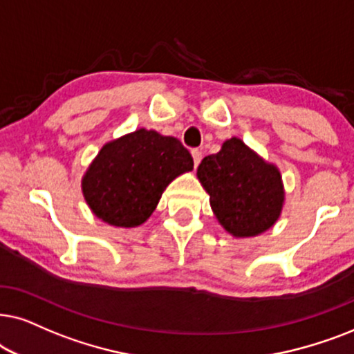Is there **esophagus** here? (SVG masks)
I'll list each match as a JSON object with an SVG mask.
<instances>
[{
	"instance_id": "34e87169",
	"label": "esophagus",
	"mask_w": 354,
	"mask_h": 354,
	"mask_svg": "<svg viewBox=\"0 0 354 354\" xmlns=\"http://www.w3.org/2000/svg\"><path fill=\"white\" fill-rule=\"evenodd\" d=\"M191 155H192V160H194V167H197V165H199L201 160H202V152H201V150L194 149V150H191Z\"/></svg>"
}]
</instances>
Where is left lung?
Wrapping results in <instances>:
<instances>
[{
  "label": "left lung",
  "instance_id": "obj_1",
  "mask_svg": "<svg viewBox=\"0 0 354 354\" xmlns=\"http://www.w3.org/2000/svg\"><path fill=\"white\" fill-rule=\"evenodd\" d=\"M215 218L234 238H252L277 223L285 205L280 169L239 138L226 139L218 153L197 168Z\"/></svg>",
  "mask_w": 354,
  "mask_h": 354
}]
</instances>
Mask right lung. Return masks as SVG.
Listing matches in <instances>:
<instances>
[{
    "label": "right lung",
    "mask_w": 354,
    "mask_h": 354,
    "mask_svg": "<svg viewBox=\"0 0 354 354\" xmlns=\"http://www.w3.org/2000/svg\"><path fill=\"white\" fill-rule=\"evenodd\" d=\"M192 168L176 138L140 128L103 145L84 173L82 194L97 218L136 228L153 214L169 183Z\"/></svg>",
    "instance_id": "obj_1"
}]
</instances>
